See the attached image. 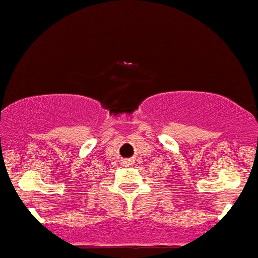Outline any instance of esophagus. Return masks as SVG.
Listing matches in <instances>:
<instances>
[{
    "mask_svg": "<svg viewBox=\"0 0 258 258\" xmlns=\"http://www.w3.org/2000/svg\"><path fill=\"white\" fill-rule=\"evenodd\" d=\"M122 163H123V165H124V166H125V165L128 166V165L132 164V159H124Z\"/></svg>",
    "mask_w": 258,
    "mask_h": 258,
    "instance_id": "1",
    "label": "esophagus"
}]
</instances>
